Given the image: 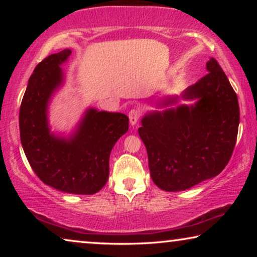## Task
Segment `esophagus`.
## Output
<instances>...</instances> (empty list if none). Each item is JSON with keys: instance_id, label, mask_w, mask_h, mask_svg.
I'll return each instance as SVG.
<instances>
[{"instance_id": "34e87169", "label": "esophagus", "mask_w": 257, "mask_h": 257, "mask_svg": "<svg viewBox=\"0 0 257 257\" xmlns=\"http://www.w3.org/2000/svg\"><path fill=\"white\" fill-rule=\"evenodd\" d=\"M139 118H140L139 108H132V110L128 112V119H130V124L131 125H136L137 122H138Z\"/></svg>"}]
</instances>
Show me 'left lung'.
Masks as SVG:
<instances>
[{"mask_svg": "<svg viewBox=\"0 0 257 257\" xmlns=\"http://www.w3.org/2000/svg\"><path fill=\"white\" fill-rule=\"evenodd\" d=\"M206 69L207 75L181 96L196 99L194 105L150 112L138 128L151 178L163 191H185L216 177L233 154L240 122L237 96L215 59ZM177 101L178 97H168L161 105Z\"/></svg>", "mask_w": 257, "mask_h": 257, "instance_id": "8db88e82", "label": "left lung"}]
</instances>
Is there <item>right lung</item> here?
<instances>
[{
  "label": "right lung",
  "mask_w": 257,
  "mask_h": 257,
  "mask_svg": "<svg viewBox=\"0 0 257 257\" xmlns=\"http://www.w3.org/2000/svg\"><path fill=\"white\" fill-rule=\"evenodd\" d=\"M70 49L38 63L30 76L20 108L21 143L35 173L45 185L70 194H94L108 179V159L114 144L128 130L119 112L89 108L68 138L50 132L48 106L63 84L61 65Z\"/></svg>",
  "instance_id": "1"
}]
</instances>
